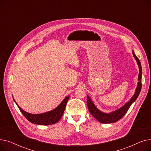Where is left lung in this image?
I'll return each instance as SVG.
<instances>
[{
    "instance_id": "obj_1",
    "label": "left lung",
    "mask_w": 151,
    "mask_h": 151,
    "mask_svg": "<svg viewBox=\"0 0 151 151\" xmlns=\"http://www.w3.org/2000/svg\"><path fill=\"white\" fill-rule=\"evenodd\" d=\"M133 54L134 58H135L138 65L139 66V76H138L139 81L138 83V86H137L135 93H134V96L132 97V98L130 99V100L129 102L127 103L126 104H125V105H124L120 109L116 110V111L111 113L109 114H107V113H102L101 111H99L96 108V106L94 105L93 102L91 101L89 96H88V98H87V105H88L89 112L93 116V117L96 118V119L98 120L100 123H103V124L114 123V122H116L117 121L121 119H122L124 117V116L126 114V113L127 112V111L129 110L132 104L137 100V99L139 96V94L141 92V86H142V83H141L142 68L141 65V62L133 51Z\"/></svg>"
}]
</instances>
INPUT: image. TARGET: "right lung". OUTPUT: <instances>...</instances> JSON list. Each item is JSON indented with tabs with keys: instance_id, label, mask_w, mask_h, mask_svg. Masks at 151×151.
<instances>
[{
	"instance_id": "1",
	"label": "right lung",
	"mask_w": 151,
	"mask_h": 151,
	"mask_svg": "<svg viewBox=\"0 0 151 151\" xmlns=\"http://www.w3.org/2000/svg\"><path fill=\"white\" fill-rule=\"evenodd\" d=\"M69 96L65 97L61 104L55 109L50 111L49 112H47L43 114H33L28 113L22 110L17 104L18 107L19 108L20 111L24 115L27 119L30 121L31 123L38 124V125H51L58 122L62 117L63 112L67 105V103L68 100Z\"/></svg>"
}]
</instances>
